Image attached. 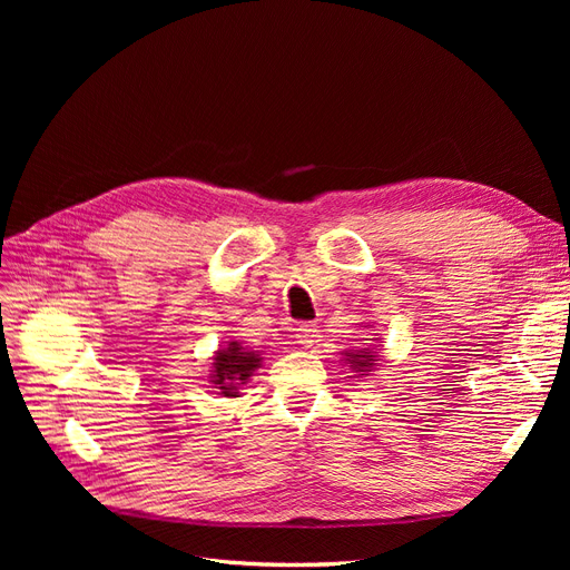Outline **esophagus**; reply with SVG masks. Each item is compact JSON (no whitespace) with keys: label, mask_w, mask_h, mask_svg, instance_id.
<instances>
[{"label":"esophagus","mask_w":570,"mask_h":570,"mask_svg":"<svg viewBox=\"0 0 570 570\" xmlns=\"http://www.w3.org/2000/svg\"><path fill=\"white\" fill-rule=\"evenodd\" d=\"M295 337H297V342L302 344V347H314V342H318V340H316V337H318L316 323H302V325L297 327Z\"/></svg>","instance_id":"1"}]
</instances>
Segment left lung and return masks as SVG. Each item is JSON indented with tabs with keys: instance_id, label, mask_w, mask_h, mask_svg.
I'll return each instance as SVG.
<instances>
[{
	"instance_id": "obj_1",
	"label": "left lung",
	"mask_w": 570,
	"mask_h": 570,
	"mask_svg": "<svg viewBox=\"0 0 570 570\" xmlns=\"http://www.w3.org/2000/svg\"><path fill=\"white\" fill-rule=\"evenodd\" d=\"M344 361H347L354 373L368 375V371L375 366V361H377V352H373L368 347L366 350H350V352H344Z\"/></svg>"
}]
</instances>
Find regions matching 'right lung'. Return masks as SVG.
Here are the masks:
<instances>
[{
    "instance_id": "1",
    "label": "right lung",
    "mask_w": 570,
    "mask_h": 570,
    "mask_svg": "<svg viewBox=\"0 0 570 570\" xmlns=\"http://www.w3.org/2000/svg\"><path fill=\"white\" fill-rule=\"evenodd\" d=\"M256 368H262V354L245 350L239 342H230L214 356L212 383L223 396H239V385H245Z\"/></svg>"
}]
</instances>
